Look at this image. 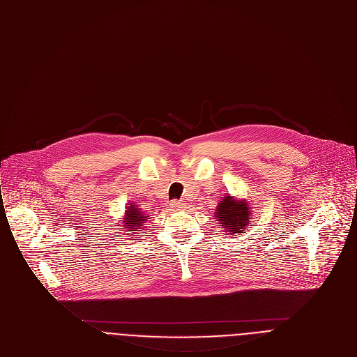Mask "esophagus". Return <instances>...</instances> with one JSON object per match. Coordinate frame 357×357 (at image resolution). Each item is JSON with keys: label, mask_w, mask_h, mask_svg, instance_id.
Segmentation results:
<instances>
[{"label": "esophagus", "mask_w": 357, "mask_h": 357, "mask_svg": "<svg viewBox=\"0 0 357 357\" xmlns=\"http://www.w3.org/2000/svg\"><path fill=\"white\" fill-rule=\"evenodd\" d=\"M172 206L180 209V208H184V202H183V201H173V202H172Z\"/></svg>", "instance_id": "esophagus-1"}]
</instances>
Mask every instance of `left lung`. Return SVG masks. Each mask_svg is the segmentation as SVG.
Here are the masks:
<instances>
[{"instance_id": "left-lung-1", "label": "left lung", "mask_w": 357, "mask_h": 357, "mask_svg": "<svg viewBox=\"0 0 357 357\" xmlns=\"http://www.w3.org/2000/svg\"><path fill=\"white\" fill-rule=\"evenodd\" d=\"M252 213L253 208L246 199H235L232 195H225L215 209V221L225 234L236 236L243 234L248 225L252 227Z\"/></svg>"}]
</instances>
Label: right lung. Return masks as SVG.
Instances as JSON below:
<instances>
[{"instance_id":"add662e5","label":"right lung","mask_w":357,"mask_h":357,"mask_svg":"<svg viewBox=\"0 0 357 357\" xmlns=\"http://www.w3.org/2000/svg\"><path fill=\"white\" fill-rule=\"evenodd\" d=\"M121 221H122L121 224H123L121 225V231L129 232L132 234V236H137V235H142L140 229H144L149 218L145 213V211L139 208V205L129 202L125 209V215Z\"/></svg>"}]
</instances>
